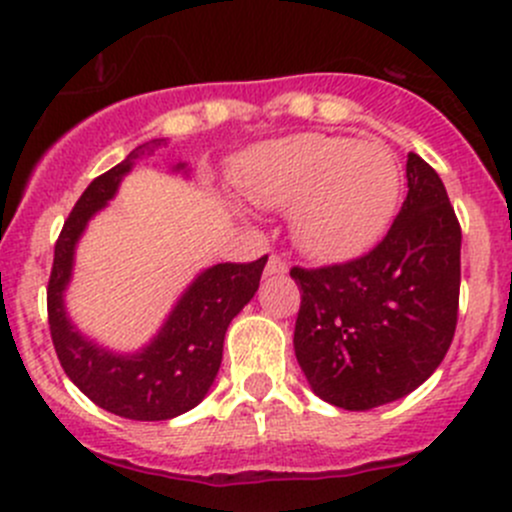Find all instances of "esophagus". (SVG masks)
<instances>
[{
    "label": "esophagus",
    "instance_id": "34e87169",
    "mask_svg": "<svg viewBox=\"0 0 512 512\" xmlns=\"http://www.w3.org/2000/svg\"><path fill=\"white\" fill-rule=\"evenodd\" d=\"M287 262L282 260L280 255H270V260H267V267H265V275L267 277H282L287 275Z\"/></svg>",
    "mask_w": 512,
    "mask_h": 512
}]
</instances>
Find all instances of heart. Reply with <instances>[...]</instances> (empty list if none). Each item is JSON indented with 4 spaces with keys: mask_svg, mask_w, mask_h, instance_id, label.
Instances as JSON below:
<instances>
[{
    "mask_svg": "<svg viewBox=\"0 0 512 512\" xmlns=\"http://www.w3.org/2000/svg\"><path fill=\"white\" fill-rule=\"evenodd\" d=\"M242 195L260 208L292 210L299 247L344 262L381 240L401 195V168L379 141L297 133L250 148L237 165Z\"/></svg>",
    "mask_w": 512,
    "mask_h": 512,
    "instance_id": "heart-1",
    "label": "heart"
}]
</instances>
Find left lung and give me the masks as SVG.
I'll return each instance as SVG.
<instances>
[{"label": "left lung", "instance_id": "obj_1", "mask_svg": "<svg viewBox=\"0 0 512 512\" xmlns=\"http://www.w3.org/2000/svg\"><path fill=\"white\" fill-rule=\"evenodd\" d=\"M409 193L384 240L359 260L302 270L294 354L319 399L369 411L418 389L458 322L461 225L436 170L409 153Z\"/></svg>", "mask_w": 512, "mask_h": 512}]
</instances>
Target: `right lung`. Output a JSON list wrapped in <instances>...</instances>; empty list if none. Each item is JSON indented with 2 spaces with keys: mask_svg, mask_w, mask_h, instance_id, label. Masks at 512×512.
<instances>
[{
  "mask_svg": "<svg viewBox=\"0 0 512 512\" xmlns=\"http://www.w3.org/2000/svg\"><path fill=\"white\" fill-rule=\"evenodd\" d=\"M160 141L143 143L84 190L54 247L46 307L56 356L66 376L111 414L131 421H168L195 409L213 386L223 361L225 332L260 287L267 255L247 265L220 262L200 272L178 297L158 334L138 352L121 354L84 337L66 312L76 245L91 218L113 200L136 160ZM173 170H185L175 163Z\"/></svg>",
  "mask_w": 512,
  "mask_h": 512,
  "instance_id": "add662e5",
  "label": "right lung"
}]
</instances>
